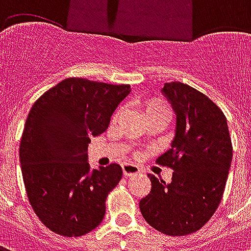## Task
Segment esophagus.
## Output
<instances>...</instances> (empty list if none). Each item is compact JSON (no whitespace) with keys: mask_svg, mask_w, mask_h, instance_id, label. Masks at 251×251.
<instances>
[{"mask_svg":"<svg viewBox=\"0 0 251 251\" xmlns=\"http://www.w3.org/2000/svg\"><path fill=\"white\" fill-rule=\"evenodd\" d=\"M122 171H124L125 176H136V175L140 174L138 167L133 165V164H125V165H122Z\"/></svg>","mask_w":251,"mask_h":251,"instance_id":"34e87169","label":"esophagus"}]
</instances>
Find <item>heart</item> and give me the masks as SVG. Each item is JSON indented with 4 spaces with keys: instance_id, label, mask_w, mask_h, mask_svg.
Returning <instances> with one entry per match:
<instances>
[{
    "instance_id": "obj_1",
    "label": "heart",
    "mask_w": 251,
    "mask_h": 251,
    "mask_svg": "<svg viewBox=\"0 0 251 251\" xmlns=\"http://www.w3.org/2000/svg\"><path fill=\"white\" fill-rule=\"evenodd\" d=\"M158 111H167V109L164 107L163 104L160 103H151L148 106L147 114L148 113H158Z\"/></svg>"
}]
</instances>
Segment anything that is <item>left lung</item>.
Segmentation results:
<instances>
[{"label":"left lung","instance_id":"left-lung-1","mask_svg":"<svg viewBox=\"0 0 251 251\" xmlns=\"http://www.w3.org/2000/svg\"><path fill=\"white\" fill-rule=\"evenodd\" d=\"M174 106L176 136L156 160L174 171L171 183L148 175L151 192L140 200L145 221L157 231L181 237L204 226L221 203L232 160V144L221 107L196 88L165 83Z\"/></svg>","mask_w":251,"mask_h":251}]
</instances>
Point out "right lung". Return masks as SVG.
Masks as SVG:
<instances>
[{
  "label": "right lung",
  "mask_w": 251,
  "mask_h": 251,
  "mask_svg": "<svg viewBox=\"0 0 251 251\" xmlns=\"http://www.w3.org/2000/svg\"><path fill=\"white\" fill-rule=\"evenodd\" d=\"M129 84L68 77L36 100L20 144L23 179L41 223L63 237H80L103 221L106 198L120 183L118 164L90 171L91 137L109 127Z\"/></svg>",
  "instance_id": "obj_1"
}]
</instances>
